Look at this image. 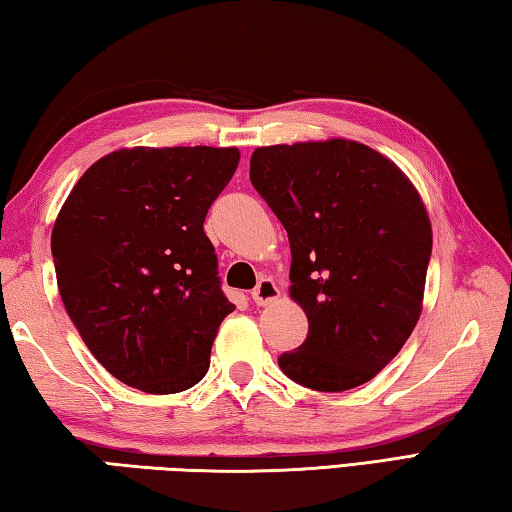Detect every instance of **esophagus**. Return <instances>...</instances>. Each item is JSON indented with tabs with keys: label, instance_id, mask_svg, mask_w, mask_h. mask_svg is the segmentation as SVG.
I'll use <instances>...</instances> for the list:
<instances>
[{
	"label": "esophagus",
	"instance_id": "1",
	"mask_svg": "<svg viewBox=\"0 0 512 512\" xmlns=\"http://www.w3.org/2000/svg\"><path fill=\"white\" fill-rule=\"evenodd\" d=\"M277 296H280V289H277V284L271 280V277H262V280L257 282V287L253 289V302L257 307L271 305V302L277 300Z\"/></svg>",
	"mask_w": 512,
	"mask_h": 512
}]
</instances>
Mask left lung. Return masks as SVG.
Instances as JSON below:
<instances>
[{
  "label": "left lung",
  "mask_w": 512,
  "mask_h": 512,
  "mask_svg": "<svg viewBox=\"0 0 512 512\" xmlns=\"http://www.w3.org/2000/svg\"><path fill=\"white\" fill-rule=\"evenodd\" d=\"M250 183L291 246V298L309 320L277 363L300 386L341 393L395 359L422 311L431 223L418 189L352 140L259 146Z\"/></svg>",
  "instance_id": "obj_1"
}]
</instances>
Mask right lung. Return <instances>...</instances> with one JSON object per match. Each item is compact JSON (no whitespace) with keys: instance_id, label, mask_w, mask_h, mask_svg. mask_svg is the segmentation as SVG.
Wrapping results in <instances>:
<instances>
[{"instance_id":"1","label":"right lung","mask_w":512,"mask_h":512,"mask_svg":"<svg viewBox=\"0 0 512 512\" xmlns=\"http://www.w3.org/2000/svg\"><path fill=\"white\" fill-rule=\"evenodd\" d=\"M239 151L119 149L69 192L51 230L58 291L103 368L126 386L169 395L210 368L223 296L203 223Z\"/></svg>"}]
</instances>
